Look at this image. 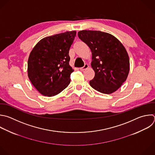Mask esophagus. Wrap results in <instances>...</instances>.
Here are the masks:
<instances>
[{"instance_id": "obj_1", "label": "esophagus", "mask_w": 155, "mask_h": 155, "mask_svg": "<svg viewBox=\"0 0 155 155\" xmlns=\"http://www.w3.org/2000/svg\"><path fill=\"white\" fill-rule=\"evenodd\" d=\"M88 64H84V66H83V67H82V68H80V71H83L84 70H85V69H87L88 68Z\"/></svg>"}]
</instances>
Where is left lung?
Here are the masks:
<instances>
[{"instance_id": "8db88e82", "label": "left lung", "mask_w": 155, "mask_h": 155, "mask_svg": "<svg viewBox=\"0 0 155 155\" xmlns=\"http://www.w3.org/2000/svg\"><path fill=\"white\" fill-rule=\"evenodd\" d=\"M79 38L91 49V67L95 72L89 81L95 90L106 94L116 91L127 80L130 60L123 44L113 35L97 30H81Z\"/></svg>"}]
</instances>
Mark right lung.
I'll return each instance as SVG.
<instances>
[{
    "label": "right lung",
    "mask_w": 155,
    "mask_h": 155,
    "mask_svg": "<svg viewBox=\"0 0 155 155\" xmlns=\"http://www.w3.org/2000/svg\"><path fill=\"white\" fill-rule=\"evenodd\" d=\"M76 36L66 31L41 39L28 60V77L43 95L52 97L66 88L74 69L69 65V51Z\"/></svg>",
    "instance_id": "1"
}]
</instances>
